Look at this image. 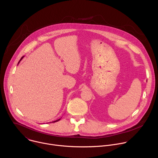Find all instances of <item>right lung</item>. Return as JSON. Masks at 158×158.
<instances>
[{
	"label": "right lung",
	"instance_id": "add662e5",
	"mask_svg": "<svg viewBox=\"0 0 158 158\" xmlns=\"http://www.w3.org/2000/svg\"><path fill=\"white\" fill-rule=\"evenodd\" d=\"M24 56H22V57H21V59H20V60H19V62H18V64H19V62H20L21 61V60H22V59H23V58H24ZM60 119H57V120H56V121H53V122H52V123H55V122H57V121H59Z\"/></svg>",
	"mask_w": 158,
	"mask_h": 158
}]
</instances>
